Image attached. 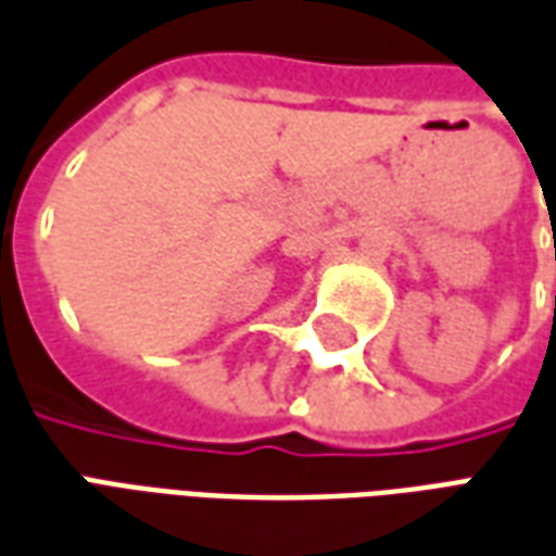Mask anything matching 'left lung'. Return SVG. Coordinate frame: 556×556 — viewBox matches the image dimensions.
<instances>
[{
  "label": "left lung",
  "instance_id": "1",
  "mask_svg": "<svg viewBox=\"0 0 556 556\" xmlns=\"http://www.w3.org/2000/svg\"><path fill=\"white\" fill-rule=\"evenodd\" d=\"M554 309H556V294H554Z\"/></svg>",
  "mask_w": 556,
  "mask_h": 556
}]
</instances>
